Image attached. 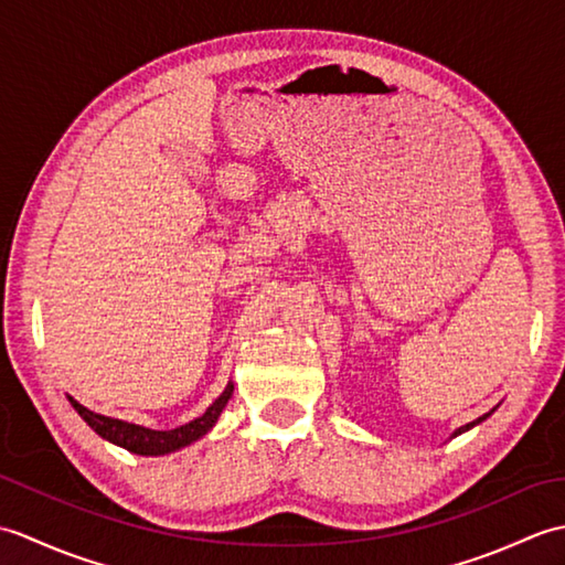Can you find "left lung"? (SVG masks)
<instances>
[{
  "label": "left lung",
  "instance_id": "1",
  "mask_svg": "<svg viewBox=\"0 0 565 565\" xmlns=\"http://www.w3.org/2000/svg\"><path fill=\"white\" fill-rule=\"evenodd\" d=\"M495 413V407H493V411H490V413H486V415H481V417H478V419H473V423H468V425H463V427H459V429H454V435H451V439L454 437H459V435H463V431H468V429H473L476 425H481L483 423V419H488L490 415H493Z\"/></svg>",
  "mask_w": 565,
  "mask_h": 565
}]
</instances>
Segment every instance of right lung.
Returning <instances> with one entry per match:
<instances>
[{"instance_id": "add662e5", "label": "right lung", "mask_w": 565, "mask_h": 565, "mask_svg": "<svg viewBox=\"0 0 565 565\" xmlns=\"http://www.w3.org/2000/svg\"><path fill=\"white\" fill-rule=\"evenodd\" d=\"M233 391H235L233 381H227L225 391L206 407V413L194 417L191 423H186L182 427H174V429H150V427H142V425L126 423V419H116V417H109V415L92 413L89 407L79 405L75 398H72V395H67V401L79 413L84 423H87L94 431H97L102 439L116 444V447H124L130 454L164 456V454H172V451L189 447V444L199 441L201 437H206L209 431L213 429V425L218 423L223 407L227 405V401H231Z\"/></svg>"}]
</instances>
